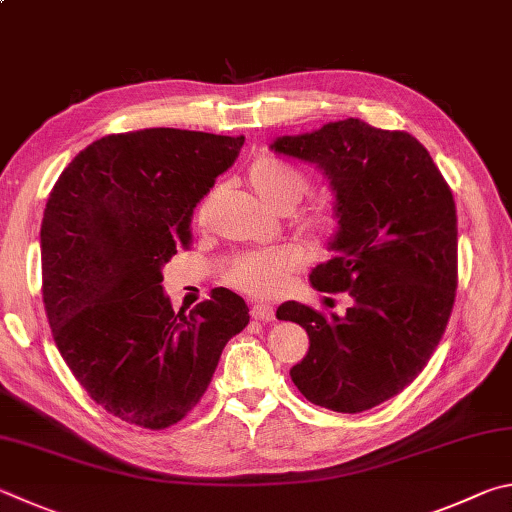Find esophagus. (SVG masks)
<instances>
[{
  "mask_svg": "<svg viewBox=\"0 0 512 512\" xmlns=\"http://www.w3.org/2000/svg\"><path fill=\"white\" fill-rule=\"evenodd\" d=\"M251 317L258 321H274V308L267 306V303H258V306L251 308Z\"/></svg>",
  "mask_w": 512,
  "mask_h": 512,
  "instance_id": "esophagus-1",
  "label": "esophagus"
}]
</instances>
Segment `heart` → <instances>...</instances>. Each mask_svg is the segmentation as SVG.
<instances>
[{"label":"heart","mask_w":512,"mask_h":512,"mask_svg":"<svg viewBox=\"0 0 512 512\" xmlns=\"http://www.w3.org/2000/svg\"><path fill=\"white\" fill-rule=\"evenodd\" d=\"M247 182L265 206L288 213L301 202L308 191V177L299 168L285 164L281 159L261 157L249 166ZM209 213V202L202 206V220ZM335 213L328 206H321L303 222V229L315 238H328L335 231ZM303 254L294 247H279L261 254H249L233 265L229 283L233 288L251 294V297H276L285 285L301 270Z\"/></svg>","instance_id":"obj_1"}]
</instances>
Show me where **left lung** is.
Segmentation results:
<instances>
[{
    "mask_svg": "<svg viewBox=\"0 0 512 512\" xmlns=\"http://www.w3.org/2000/svg\"><path fill=\"white\" fill-rule=\"evenodd\" d=\"M270 148L328 179L333 258L312 270L310 283L353 299L342 317L297 301L276 310L310 337L290 378L312 405L360 414L414 382L441 342L456 290L452 191L418 139L360 119L285 134Z\"/></svg>",
    "mask_w": 512,
    "mask_h": 512,
    "instance_id": "obj_1",
    "label": "left lung"
}]
</instances>
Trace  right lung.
<instances>
[{
	"mask_svg": "<svg viewBox=\"0 0 512 512\" xmlns=\"http://www.w3.org/2000/svg\"><path fill=\"white\" fill-rule=\"evenodd\" d=\"M245 137L148 128L96 139L49 193L40 229L42 299L53 339L96 405L164 429L191 411L247 303L218 288L184 315L164 265L191 242L195 204Z\"/></svg>",
	"mask_w": 512,
	"mask_h": 512,
	"instance_id": "1",
	"label": "right lung"
}]
</instances>
